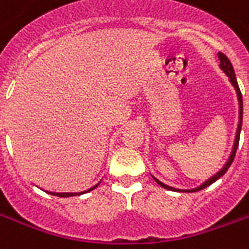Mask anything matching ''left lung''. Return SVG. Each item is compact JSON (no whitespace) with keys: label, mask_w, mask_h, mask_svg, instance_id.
Instances as JSON below:
<instances>
[{"label":"left lung","mask_w":249,"mask_h":249,"mask_svg":"<svg viewBox=\"0 0 249 249\" xmlns=\"http://www.w3.org/2000/svg\"><path fill=\"white\" fill-rule=\"evenodd\" d=\"M217 56H219L220 60V68H221V71H224L227 76L230 77V81L231 84L235 87L236 93H237V98H239V125H237V130H236V137H235V142H233V148H232V152H231V156L228 159V161L225 162V165L221 169H220L219 172L213 175L212 178H208L205 183H203L200 187L197 188H193V189H178V188H173L169 187L167 184L161 183L160 180H157L156 178H153L157 181V184H160L162 188H165V189H169V191H178V192H197V191H201L204 188H207L208 185H211L212 183H214L217 178H220L223 175H224L227 171H228V168L231 167V164L233 161V159H235L236 151H237V146H239V140H240V130H241V124H243V97H241V92H240V88H239V84H237V80H236L235 76V71H233V66L231 64V61L228 60V57L223 54L221 52L217 53Z\"/></svg>","instance_id":"obj_1"}]
</instances>
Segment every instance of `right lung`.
Returning a JSON list of instances; mask_svg holds the SVG:
<instances>
[{
    "instance_id": "1",
    "label": "right lung",
    "mask_w": 249,
    "mask_h": 249,
    "mask_svg": "<svg viewBox=\"0 0 249 249\" xmlns=\"http://www.w3.org/2000/svg\"><path fill=\"white\" fill-rule=\"evenodd\" d=\"M98 184H96L94 187L89 188L88 191H84V192H78V193H71V192H64V193H57V192H48L51 193V195H54V196H58V197H71V196H77V195H82V193H87V192H90V191H93L94 188L97 187Z\"/></svg>"
}]
</instances>
